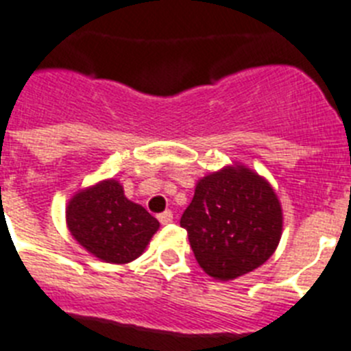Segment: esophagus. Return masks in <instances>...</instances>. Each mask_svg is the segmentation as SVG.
<instances>
[{"label": "esophagus", "mask_w": 351, "mask_h": 351, "mask_svg": "<svg viewBox=\"0 0 351 351\" xmlns=\"http://www.w3.org/2000/svg\"><path fill=\"white\" fill-rule=\"evenodd\" d=\"M158 220H160V223H163V226H167V223H172V220H173L172 211L160 213V215H158Z\"/></svg>", "instance_id": "obj_1"}]
</instances>
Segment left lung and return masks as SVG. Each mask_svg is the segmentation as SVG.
Returning a JSON list of instances; mask_svg holds the SVG:
<instances>
[{
    "instance_id": "obj_1",
    "label": "left lung",
    "mask_w": 351,
    "mask_h": 351,
    "mask_svg": "<svg viewBox=\"0 0 351 351\" xmlns=\"http://www.w3.org/2000/svg\"><path fill=\"white\" fill-rule=\"evenodd\" d=\"M197 263L209 277L232 280L268 261L282 234L274 188L243 165L200 179L182 213Z\"/></svg>"
}]
</instances>
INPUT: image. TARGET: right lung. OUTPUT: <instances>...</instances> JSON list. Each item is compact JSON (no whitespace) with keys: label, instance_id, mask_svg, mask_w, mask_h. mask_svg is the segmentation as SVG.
Here are the masks:
<instances>
[{"label":"right lung","instance_id":"add662e5","mask_svg":"<svg viewBox=\"0 0 351 351\" xmlns=\"http://www.w3.org/2000/svg\"><path fill=\"white\" fill-rule=\"evenodd\" d=\"M67 227L77 243L104 263H131L149 245L160 221L125 199L121 182L106 179L69 200Z\"/></svg>","mask_w":351,"mask_h":351}]
</instances>
